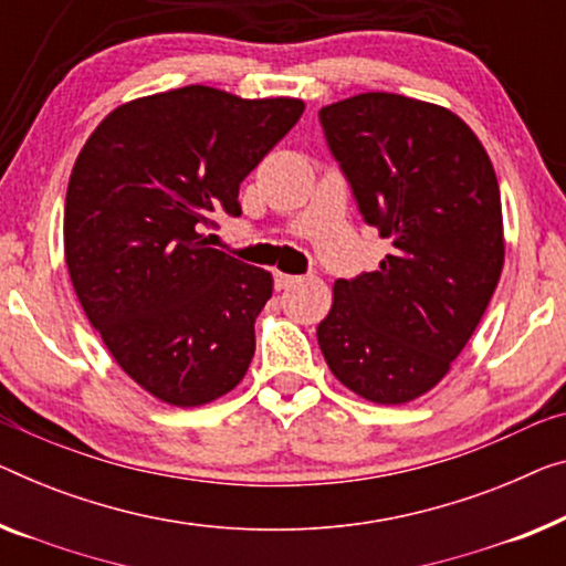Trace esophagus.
Masks as SVG:
<instances>
[{"instance_id": "obj_1", "label": "esophagus", "mask_w": 566, "mask_h": 566, "mask_svg": "<svg viewBox=\"0 0 566 566\" xmlns=\"http://www.w3.org/2000/svg\"><path fill=\"white\" fill-rule=\"evenodd\" d=\"M297 282H302V276H292V274H282V272L274 274L276 290H290V286L297 284Z\"/></svg>"}]
</instances>
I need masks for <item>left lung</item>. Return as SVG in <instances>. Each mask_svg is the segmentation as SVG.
I'll return each mask as SVG.
<instances>
[{"label":"left lung","instance_id":"1","mask_svg":"<svg viewBox=\"0 0 566 566\" xmlns=\"http://www.w3.org/2000/svg\"><path fill=\"white\" fill-rule=\"evenodd\" d=\"M319 124L364 221L394 247L376 272L335 282L319 350L364 399L411 401L442 381L501 280L499 180L442 106L360 94L319 108Z\"/></svg>","mask_w":566,"mask_h":566}]
</instances>
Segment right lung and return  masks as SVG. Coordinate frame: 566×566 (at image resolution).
<instances>
[{
	"mask_svg": "<svg viewBox=\"0 0 566 566\" xmlns=\"http://www.w3.org/2000/svg\"><path fill=\"white\" fill-rule=\"evenodd\" d=\"M305 104L208 86L137 98L81 149L65 196V264L81 307L126 376L175 407L229 394L254 358L272 274L210 249L213 216Z\"/></svg>",
	"mask_w": 566,
	"mask_h": 566,
	"instance_id": "obj_1",
	"label": "right lung"
}]
</instances>
